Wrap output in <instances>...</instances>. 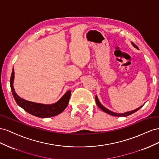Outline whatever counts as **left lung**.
<instances>
[{
	"label": "left lung",
	"mask_w": 159,
	"mask_h": 159,
	"mask_svg": "<svg viewBox=\"0 0 159 159\" xmlns=\"http://www.w3.org/2000/svg\"><path fill=\"white\" fill-rule=\"evenodd\" d=\"M132 44L133 45L134 47H135L136 48L139 49V48H138V47L137 46V45L134 44L133 43H132ZM95 101H96V103H97V105H98V107L100 108H101V109L102 111H103L104 112H105L106 113H107V114H108V115H111L115 116H129V115H131V114H133V113H134V112H137V111H139V110L140 109V108H141V107H143V106L144 105H142V106H140V107H139V108H136L135 110L131 111H129V112H125V113H116V112H112L111 111L107 109V108H105L103 105H102L101 104V102H99L98 98L97 95H96V97H95Z\"/></svg>",
	"instance_id": "left-lung-1"
}]
</instances>
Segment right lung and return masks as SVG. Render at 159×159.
<instances>
[{
    "label": "right lung",
    "mask_w": 159,
    "mask_h": 159,
    "mask_svg": "<svg viewBox=\"0 0 159 159\" xmlns=\"http://www.w3.org/2000/svg\"><path fill=\"white\" fill-rule=\"evenodd\" d=\"M15 79V71L13 68L12 74L10 79L11 89L13 97L15 98V101L18 105L30 113V115H34L39 118H48L59 115L69 104V99L71 94V90L68 91L63 95L62 98L57 102L52 104V105H44V104L37 103L34 102L28 101L26 100L20 98L16 93L14 87H13V82Z\"/></svg>",
    "instance_id": "1"
}]
</instances>
